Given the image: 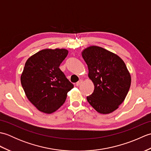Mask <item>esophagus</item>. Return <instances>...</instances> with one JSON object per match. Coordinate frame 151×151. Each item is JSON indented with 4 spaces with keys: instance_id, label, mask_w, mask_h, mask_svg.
I'll return each instance as SVG.
<instances>
[{
    "instance_id": "esophagus-1",
    "label": "esophagus",
    "mask_w": 151,
    "mask_h": 151,
    "mask_svg": "<svg viewBox=\"0 0 151 151\" xmlns=\"http://www.w3.org/2000/svg\"><path fill=\"white\" fill-rule=\"evenodd\" d=\"M82 80H80V81H79L78 82H77L76 83V86H78L81 85V84H82Z\"/></svg>"
}]
</instances>
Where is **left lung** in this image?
Returning <instances> with one entry per match:
<instances>
[{
	"label": "left lung",
	"instance_id": "8db88e82",
	"mask_svg": "<svg viewBox=\"0 0 151 151\" xmlns=\"http://www.w3.org/2000/svg\"><path fill=\"white\" fill-rule=\"evenodd\" d=\"M88 65V77L94 84L87 97L91 106L101 114L116 110L124 101L131 84V76L124 61L116 54L96 45L82 51Z\"/></svg>",
	"mask_w": 151,
	"mask_h": 151
}]
</instances>
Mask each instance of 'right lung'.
<instances>
[{"label": "right lung", "instance_id": "obj_1", "mask_svg": "<svg viewBox=\"0 0 151 151\" xmlns=\"http://www.w3.org/2000/svg\"><path fill=\"white\" fill-rule=\"evenodd\" d=\"M68 54L65 49H45L25 63L21 82L27 97L38 110L52 114L65 102L73 85L59 67Z\"/></svg>", "mask_w": 151, "mask_h": 151}]
</instances>
